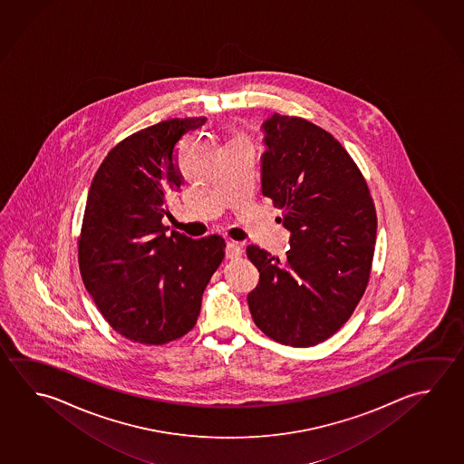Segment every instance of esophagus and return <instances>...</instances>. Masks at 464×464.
Segmentation results:
<instances>
[{"instance_id":"obj_1","label":"esophagus","mask_w":464,"mask_h":464,"mask_svg":"<svg viewBox=\"0 0 464 464\" xmlns=\"http://www.w3.org/2000/svg\"><path fill=\"white\" fill-rule=\"evenodd\" d=\"M241 247L235 243V241H228L227 243V257L228 259H237V257H241Z\"/></svg>"}]
</instances>
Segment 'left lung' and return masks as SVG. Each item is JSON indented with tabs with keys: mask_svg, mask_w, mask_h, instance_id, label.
Wrapping results in <instances>:
<instances>
[{
	"mask_svg": "<svg viewBox=\"0 0 464 464\" xmlns=\"http://www.w3.org/2000/svg\"><path fill=\"white\" fill-rule=\"evenodd\" d=\"M262 129V194L292 236L285 260L247 246L260 274L247 303L270 339L311 347L337 333L365 293L376 210L363 174L329 131L276 112Z\"/></svg>",
	"mask_w": 464,
	"mask_h": 464,
	"instance_id": "left-lung-1",
	"label": "left lung"
}]
</instances>
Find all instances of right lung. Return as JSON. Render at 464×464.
<instances>
[{"label": "right lung", "instance_id": "add662e5", "mask_svg": "<svg viewBox=\"0 0 464 464\" xmlns=\"http://www.w3.org/2000/svg\"><path fill=\"white\" fill-rule=\"evenodd\" d=\"M205 117L169 119L117 143L91 182L78 239L82 284L115 333L145 345L176 341L196 325L225 239L166 235L168 198L184 178L176 147Z\"/></svg>", "mask_w": 464, "mask_h": 464}]
</instances>
